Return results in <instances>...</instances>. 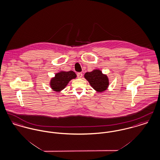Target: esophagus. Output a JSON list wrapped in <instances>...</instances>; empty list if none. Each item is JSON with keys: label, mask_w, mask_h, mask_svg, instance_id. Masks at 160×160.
Instances as JSON below:
<instances>
[{"label": "esophagus", "mask_w": 160, "mask_h": 160, "mask_svg": "<svg viewBox=\"0 0 160 160\" xmlns=\"http://www.w3.org/2000/svg\"><path fill=\"white\" fill-rule=\"evenodd\" d=\"M77 76H78V78H81L82 77V73H78L77 74Z\"/></svg>", "instance_id": "esophagus-1"}]
</instances>
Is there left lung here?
Here are the masks:
<instances>
[{
  "mask_svg": "<svg viewBox=\"0 0 160 160\" xmlns=\"http://www.w3.org/2000/svg\"><path fill=\"white\" fill-rule=\"evenodd\" d=\"M84 78L90 86L98 93L103 92L108 88L109 78L106 74H103L99 69H95L90 72L85 73Z\"/></svg>",
  "mask_w": 160,
  "mask_h": 160,
  "instance_id": "8db88e82",
  "label": "left lung"
}]
</instances>
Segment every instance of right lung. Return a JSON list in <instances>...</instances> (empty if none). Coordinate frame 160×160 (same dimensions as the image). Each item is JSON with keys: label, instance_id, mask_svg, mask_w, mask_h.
I'll return each mask as SVG.
<instances>
[{"label": "right lung", "instance_id": "add662e5", "mask_svg": "<svg viewBox=\"0 0 160 160\" xmlns=\"http://www.w3.org/2000/svg\"><path fill=\"white\" fill-rule=\"evenodd\" d=\"M77 75L73 71H60L52 78L49 82V86L53 91L60 92L63 90L69 82L76 78Z\"/></svg>", "mask_w": 160, "mask_h": 160}]
</instances>
